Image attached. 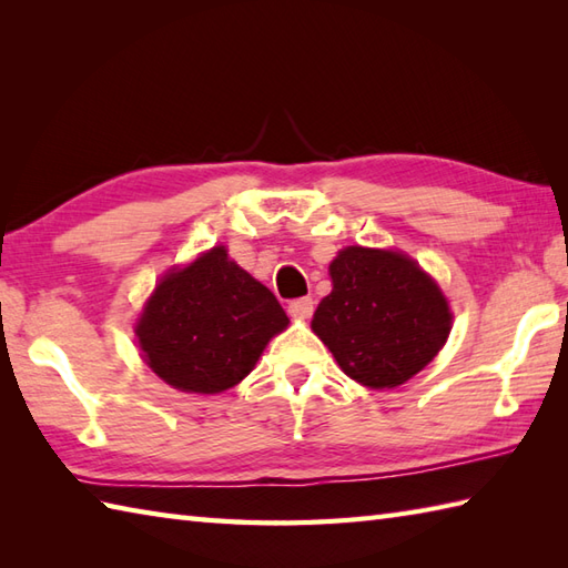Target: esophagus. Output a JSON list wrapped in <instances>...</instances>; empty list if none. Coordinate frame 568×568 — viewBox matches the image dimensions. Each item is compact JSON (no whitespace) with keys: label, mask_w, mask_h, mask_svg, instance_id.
<instances>
[{"label":"esophagus","mask_w":568,"mask_h":568,"mask_svg":"<svg viewBox=\"0 0 568 568\" xmlns=\"http://www.w3.org/2000/svg\"><path fill=\"white\" fill-rule=\"evenodd\" d=\"M287 312H291L295 320H307L312 317V312H315V303H312V297H297L287 305Z\"/></svg>","instance_id":"esophagus-1"}]
</instances>
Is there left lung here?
<instances>
[{
	"mask_svg": "<svg viewBox=\"0 0 568 568\" xmlns=\"http://www.w3.org/2000/svg\"><path fill=\"white\" fill-rule=\"evenodd\" d=\"M332 293L312 317L346 376L395 388L439 354L452 315L437 283L397 251L348 246L329 265Z\"/></svg>",
	"mask_w": 568,
	"mask_h": 568,
	"instance_id": "obj_1",
	"label": "left lung"
}]
</instances>
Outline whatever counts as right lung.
Wrapping results in <instances>:
<instances>
[{
	"label": "right lung",
	"mask_w": 568,
	"mask_h": 568,
	"mask_svg": "<svg viewBox=\"0 0 568 568\" xmlns=\"http://www.w3.org/2000/svg\"><path fill=\"white\" fill-rule=\"evenodd\" d=\"M287 327L275 295L216 246L155 287L136 327L153 373L185 393H222Z\"/></svg>",
	"instance_id": "obj_1"
}]
</instances>
